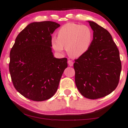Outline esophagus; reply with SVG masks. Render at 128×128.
Wrapping results in <instances>:
<instances>
[{
    "mask_svg": "<svg viewBox=\"0 0 128 128\" xmlns=\"http://www.w3.org/2000/svg\"><path fill=\"white\" fill-rule=\"evenodd\" d=\"M68 63L69 66H73V63H74V62H73V61H72V60H69L68 61Z\"/></svg>",
    "mask_w": 128,
    "mask_h": 128,
    "instance_id": "obj_1",
    "label": "esophagus"
}]
</instances>
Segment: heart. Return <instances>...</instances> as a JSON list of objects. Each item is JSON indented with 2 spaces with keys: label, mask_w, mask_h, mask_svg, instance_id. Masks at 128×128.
I'll use <instances>...</instances> for the list:
<instances>
[{
  "label": "heart",
  "mask_w": 128,
  "mask_h": 128,
  "mask_svg": "<svg viewBox=\"0 0 128 128\" xmlns=\"http://www.w3.org/2000/svg\"><path fill=\"white\" fill-rule=\"evenodd\" d=\"M93 38L94 31L90 27L68 23L58 30L57 38L52 37L51 44L58 52H63L64 46H66L70 56L80 57L90 49Z\"/></svg>",
  "instance_id": "1"
}]
</instances>
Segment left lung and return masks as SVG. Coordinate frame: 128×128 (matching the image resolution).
Here are the masks:
<instances>
[{
	"instance_id": "8db88e82",
	"label": "left lung",
	"mask_w": 128,
	"mask_h": 128,
	"mask_svg": "<svg viewBox=\"0 0 128 128\" xmlns=\"http://www.w3.org/2000/svg\"><path fill=\"white\" fill-rule=\"evenodd\" d=\"M94 31L90 49L75 60V82L81 94L89 99L110 94L119 84L122 71L119 51L108 30L88 21Z\"/></svg>"
}]
</instances>
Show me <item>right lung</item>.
<instances>
[{
    "mask_svg": "<svg viewBox=\"0 0 128 128\" xmlns=\"http://www.w3.org/2000/svg\"><path fill=\"white\" fill-rule=\"evenodd\" d=\"M60 24L33 22L18 34L10 52L9 64L16 90L26 98L42 101L54 96L65 69L66 58L54 57L52 34Z\"/></svg>",
    "mask_w": 128,
    "mask_h": 128,
    "instance_id": "add662e5",
    "label": "right lung"
}]
</instances>
